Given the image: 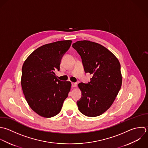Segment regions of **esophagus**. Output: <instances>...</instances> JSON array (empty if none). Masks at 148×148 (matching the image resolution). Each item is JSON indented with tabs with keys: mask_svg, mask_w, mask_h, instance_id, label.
Segmentation results:
<instances>
[{
	"mask_svg": "<svg viewBox=\"0 0 148 148\" xmlns=\"http://www.w3.org/2000/svg\"><path fill=\"white\" fill-rule=\"evenodd\" d=\"M71 85L73 87H77V84L76 82H72L71 83Z\"/></svg>",
	"mask_w": 148,
	"mask_h": 148,
	"instance_id": "obj_1",
	"label": "esophagus"
}]
</instances>
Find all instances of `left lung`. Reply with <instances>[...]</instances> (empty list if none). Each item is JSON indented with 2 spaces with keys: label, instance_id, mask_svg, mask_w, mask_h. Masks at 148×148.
<instances>
[{
  "label": "left lung",
  "instance_id": "left-lung-1",
  "mask_svg": "<svg viewBox=\"0 0 148 148\" xmlns=\"http://www.w3.org/2000/svg\"><path fill=\"white\" fill-rule=\"evenodd\" d=\"M72 47L81 56L86 73L92 74L90 81L78 85L82 97L78 110L89 117L105 112L112 104L122 86L121 64L116 56L104 46L90 41H78Z\"/></svg>",
  "mask_w": 148,
  "mask_h": 148
}]
</instances>
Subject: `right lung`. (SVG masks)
Returning <instances> with one entry per match:
<instances>
[{"label":"right lung","mask_w":148,"mask_h":148,"mask_svg":"<svg viewBox=\"0 0 148 148\" xmlns=\"http://www.w3.org/2000/svg\"><path fill=\"white\" fill-rule=\"evenodd\" d=\"M72 41L63 40L45 44L34 50L22 68L21 86L26 100L41 116L51 118L61 111L71 84L59 80L54 73L60 70L61 59Z\"/></svg>","instance_id":"obj_1"}]
</instances>
